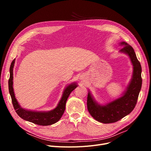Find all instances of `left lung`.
<instances>
[{
	"mask_svg": "<svg viewBox=\"0 0 151 151\" xmlns=\"http://www.w3.org/2000/svg\"><path fill=\"white\" fill-rule=\"evenodd\" d=\"M124 47L119 52L127 54L133 65L131 81L122 96L108 103L105 105L95 101L89 91L87 106L91 115L97 121L104 123H114L129 114L136 106L142 85L141 66L133 47L124 42L120 43Z\"/></svg>",
	"mask_w": 151,
	"mask_h": 151,
	"instance_id": "1",
	"label": "left lung"
}]
</instances>
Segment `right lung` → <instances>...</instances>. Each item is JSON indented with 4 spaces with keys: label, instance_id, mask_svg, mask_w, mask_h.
<instances>
[{
    "label": "right lung",
    "instance_id": "add662e5",
    "mask_svg": "<svg viewBox=\"0 0 151 151\" xmlns=\"http://www.w3.org/2000/svg\"><path fill=\"white\" fill-rule=\"evenodd\" d=\"M15 62V59L12 61L10 68V78L9 80V89L12 98V104L14 110L18 115L22 119L32 122L40 125H50L59 121L65 109L66 101L70 93L72 92L78 84L76 83H71L67 86L63 91L60 100L56 108L49 111H34L22 108L19 104L15 97L13 88V67Z\"/></svg>",
    "mask_w": 151,
    "mask_h": 151
}]
</instances>
